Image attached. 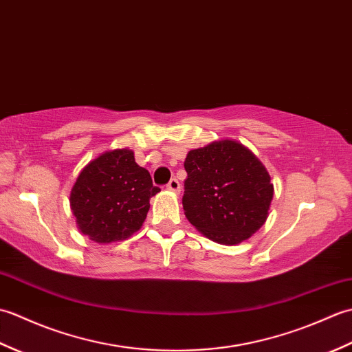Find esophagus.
<instances>
[{"label":"esophagus","mask_w":352,"mask_h":352,"mask_svg":"<svg viewBox=\"0 0 352 352\" xmlns=\"http://www.w3.org/2000/svg\"><path fill=\"white\" fill-rule=\"evenodd\" d=\"M166 188H168L169 190H172V192H175V193H180V190H182V184H180V182L177 180V178H170V180H169V183H168Z\"/></svg>","instance_id":"34e87169"}]
</instances>
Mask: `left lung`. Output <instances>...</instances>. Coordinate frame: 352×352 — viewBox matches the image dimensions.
I'll use <instances>...</instances> for the list:
<instances>
[{
  "instance_id": "8db88e82",
  "label": "left lung",
  "mask_w": 352,
  "mask_h": 352,
  "mask_svg": "<svg viewBox=\"0 0 352 352\" xmlns=\"http://www.w3.org/2000/svg\"><path fill=\"white\" fill-rule=\"evenodd\" d=\"M184 169V214L208 239L236 245L263 226L274 186L250 149L234 140L213 142L189 151Z\"/></svg>"
}]
</instances>
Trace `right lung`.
Instances as JSON below:
<instances>
[{
  "label": "right lung",
  "instance_id": "obj_1",
  "mask_svg": "<svg viewBox=\"0 0 352 352\" xmlns=\"http://www.w3.org/2000/svg\"><path fill=\"white\" fill-rule=\"evenodd\" d=\"M160 189L130 149L96 157L80 172L71 190V208L83 234L98 243L130 237L144 223L149 198Z\"/></svg>",
  "mask_w": 352,
  "mask_h": 352
}]
</instances>
